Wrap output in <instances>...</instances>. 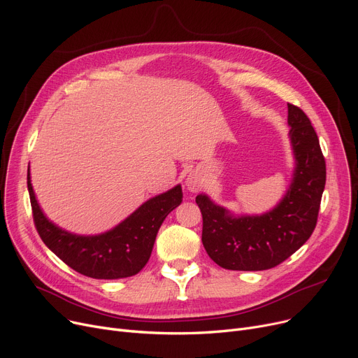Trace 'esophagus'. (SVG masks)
Wrapping results in <instances>:
<instances>
[{
    "label": "esophagus",
    "instance_id": "esophagus-1",
    "mask_svg": "<svg viewBox=\"0 0 358 358\" xmlns=\"http://www.w3.org/2000/svg\"><path fill=\"white\" fill-rule=\"evenodd\" d=\"M185 184H187V189H189L190 192L197 193L201 190V187H203V178L199 173H190V176L187 177Z\"/></svg>",
    "mask_w": 358,
    "mask_h": 358
}]
</instances>
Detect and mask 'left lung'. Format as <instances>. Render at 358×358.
<instances>
[{"label":"left lung","instance_id":"8db88e82","mask_svg":"<svg viewBox=\"0 0 358 358\" xmlns=\"http://www.w3.org/2000/svg\"><path fill=\"white\" fill-rule=\"evenodd\" d=\"M296 169L277 208L261 216L234 217L208 196L199 194L201 242L217 266L227 270H268L294 254L310 238L321 208L327 165L316 131L302 108L287 103Z\"/></svg>","mask_w":358,"mask_h":358}]
</instances>
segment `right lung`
Returning a JSON list of instances; mask_svg holds the SVG:
<instances>
[{
	"instance_id": "right-lung-1",
	"label": "right lung",
	"mask_w": 358,
	"mask_h": 358,
	"mask_svg": "<svg viewBox=\"0 0 358 358\" xmlns=\"http://www.w3.org/2000/svg\"><path fill=\"white\" fill-rule=\"evenodd\" d=\"M27 189L37 234L45 245L77 273L100 280L124 278L138 274L148 262L158 229L169 212L180 206L181 187L143 203L115 229L96 236L73 235L46 219L33 193L30 173Z\"/></svg>"
}]
</instances>
